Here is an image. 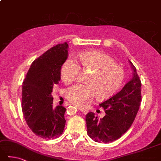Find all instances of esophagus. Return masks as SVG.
<instances>
[{"label": "esophagus", "mask_w": 161, "mask_h": 161, "mask_svg": "<svg viewBox=\"0 0 161 161\" xmlns=\"http://www.w3.org/2000/svg\"><path fill=\"white\" fill-rule=\"evenodd\" d=\"M78 109H79V110L82 112V113H83V114H87V113H88V110H87V109H86V108H78Z\"/></svg>", "instance_id": "obj_1"}]
</instances>
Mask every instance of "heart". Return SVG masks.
Returning <instances> with one entry per match:
<instances>
[{
  "mask_svg": "<svg viewBox=\"0 0 161 161\" xmlns=\"http://www.w3.org/2000/svg\"><path fill=\"white\" fill-rule=\"evenodd\" d=\"M79 65L69 59L60 69V76L65 84L76 80L80 72H88L85 80L86 86L74 85L66 89V98L75 105L83 107L93 96L98 101L111 97L120 88L125 79V71L116 64L111 56L99 50H91L78 56Z\"/></svg>",
  "mask_w": 161,
  "mask_h": 161,
  "instance_id": "obj_1",
  "label": "heart"
}]
</instances>
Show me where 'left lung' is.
<instances>
[{"instance_id": "obj_1", "label": "left lung", "mask_w": 161, "mask_h": 161, "mask_svg": "<svg viewBox=\"0 0 161 161\" xmlns=\"http://www.w3.org/2000/svg\"><path fill=\"white\" fill-rule=\"evenodd\" d=\"M133 70L132 78L119 92L101 103L106 115L98 119L95 114L89 112L86 120L89 137L99 143H109L117 140L134 122L141 104V80L135 66L130 61Z\"/></svg>"}]
</instances>
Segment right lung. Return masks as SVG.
Returning a JSON list of instances; mask_svg holds the SVG:
<instances>
[{"label": "right lung", "mask_w": 161, "mask_h": 161, "mask_svg": "<svg viewBox=\"0 0 161 161\" xmlns=\"http://www.w3.org/2000/svg\"><path fill=\"white\" fill-rule=\"evenodd\" d=\"M67 43L51 47L34 60L22 84V108L27 125L43 139L59 137L64 130L66 109L53 107L52 92L59 83L60 69L68 57Z\"/></svg>", "instance_id": "add662e5"}]
</instances>
